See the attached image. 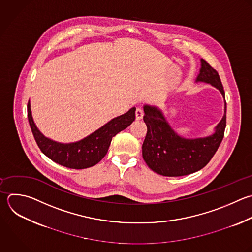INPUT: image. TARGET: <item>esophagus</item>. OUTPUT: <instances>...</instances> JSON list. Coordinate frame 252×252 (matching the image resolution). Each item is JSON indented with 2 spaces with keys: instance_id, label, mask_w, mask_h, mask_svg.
Segmentation results:
<instances>
[{
  "instance_id": "esophagus-1",
  "label": "esophagus",
  "mask_w": 252,
  "mask_h": 252,
  "mask_svg": "<svg viewBox=\"0 0 252 252\" xmlns=\"http://www.w3.org/2000/svg\"><path fill=\"white\" fill-rule=\"evenodd\" d=\"M143 116H144V111H143V109H142L141 107H138V108L136 109V119H137V120H140V119L143 118Z\"/></svg>"
}]
</instances>
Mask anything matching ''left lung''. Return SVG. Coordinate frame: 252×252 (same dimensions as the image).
<instances>
[{
    "label": "left lung",
    "mask_w": 252,
    "mask_h": 252,
    "mask_svg": "<svg viewBox=\"0 0 252 252\" xmlns=\"http://www.w3.org/2000/svg\"><path fill=\"white\" fill-rule=\"evenodd\" d=\"M196 82L208 83L218 89L224 98V91L218 72L204 59ZM144 121L148 131L143 143V158L155 172L163 176H182L203 168L213 158L223 138L226 123L224 114L215 128V133L196 139L177 135L157 106L144 105Z\"/></svg>",
    "instance_id": "left-lung-1"
}]
</instances>
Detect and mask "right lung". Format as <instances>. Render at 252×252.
<instances>
[{"mask_svg": "<svg viewBox=\"0 0 252 252\" xmlns=\"http://www.w3.org/2000/svg\"><path fill=\"white\" fill-rule=\"evenodd\" d=\"M135 111L136 108L132 107L81 141L62 144L46 138L38 130L32 118L31 102L28 103L29 122L41 152L56 163L75 169L88 168L99 162L106 155L112 138L135 120Z\"/></svg>", "mask_w": 252, "mask_h": 252, "instance_id": "1", "label": "right lung"}]
</instances>
